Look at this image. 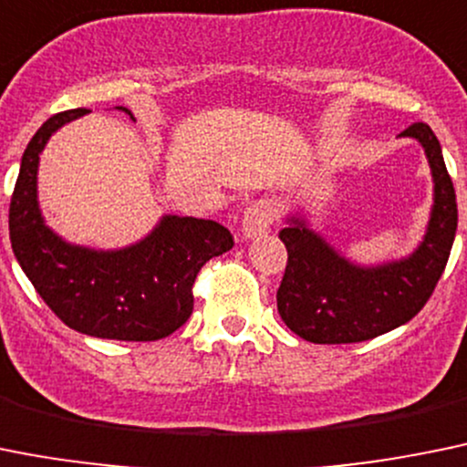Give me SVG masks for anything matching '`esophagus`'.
<instances>
[{"label": "esophagus", "mask_w": 467, "mask_h": 467, "mask_svg": "<svg viewBox=\"0 0 467 467\" xmlns=\"http://www.w3.org/2000/svg\"><path fill=\"white\" fill-rule=\"evenodd\" d=\"M274 223V207L267 200H258V202L248 204L246 212L242 216V237L255 239L263 237Z\"/></svg>", "instance_id": "34e87169"}]
</instances>
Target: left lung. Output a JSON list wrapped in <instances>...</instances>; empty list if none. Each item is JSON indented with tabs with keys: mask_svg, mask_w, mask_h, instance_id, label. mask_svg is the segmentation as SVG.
Masks as SVG:
<instances>
[{
	"mask_svg": "<svg viewBox=\"0 0 467 467\" xmlns=\"http://www.w3.org/2000/svg\"><path fill=\"white\" fill-rule=\"evenodd\" d=\"M399 138L417 140L433 180V204L424 237L410 254L361 265L341 254L308 213L293 209L278 239L287 248L285 276L276 293L278 313L290 332L311 343H359L410 322L429 302L456 237V193L442 147L431 126H408Z\"/></svg>",
	"mask_w": 467,
	"mask_h": 467,
	"instance_id": "obj_1",
	"label": "left lung"
}]
</instances>
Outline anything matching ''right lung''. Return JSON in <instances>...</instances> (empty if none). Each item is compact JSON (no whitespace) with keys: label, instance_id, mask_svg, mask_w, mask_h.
Segmentation results:
<instances>
[{"label":"right lung","instance_id":"obj_1","mask_svg":"<svg viewBox=\"0 0 467 467\" xmlns=\"http://www.w3.org/2000/svg\"><path fill=\"white\" fill-rule=\"evenodd\" d=\"M117 110L135 121L129 108ZM87 112H59L29 140L8 209L13 254L71 329L110 341H159L189 320L200 267L230 251L233 234L216 221L177 213H163L145 237L121 248L82 246L57 234L38 204V163L52 135Z\"/></svg>","mask_w":467,"mask_h":467}]
</instances>
